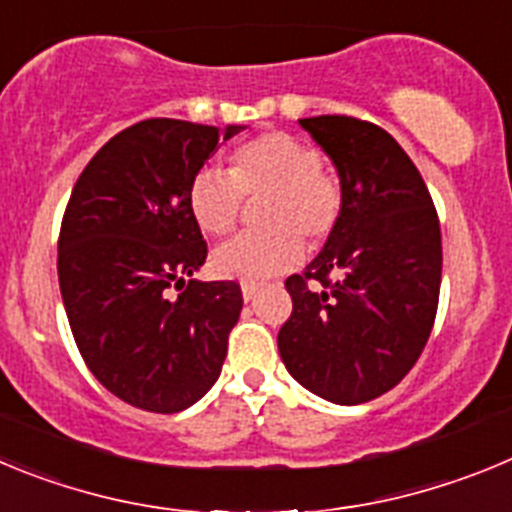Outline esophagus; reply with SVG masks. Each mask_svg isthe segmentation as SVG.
<instances>
[{"label":"esophagus","mask_w":512,"mask_h":512,"mask_svg":"<svg viewBox=\"0 0 512 512\" xmlns=\"http://www.w3.org/2000/svg\"><path fill=\"white\" fill-rule=\"evenodd\" d=\"M259 284H243V287H241V295H243V300H246V302H251L253 300V297H256V295H259Z\"/></svg>","instance_id":"34e87169"}]
</instances>
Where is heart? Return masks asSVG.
<instances>
[{"label": "heart", "instance_id": "obj_1", "mask_svg": "<svg viewBox=\"0 0 512 512\" xmlns=\"http://www.w3.org/2000/svg\"><path fill=\"white\" fill-rule=\"evenodd\" d=\"M318 148L282 130L246 140L228 158V176L217 169L194 174L187 192L189 215L210 238L233 233L243 200H256V220L264 230L241 235L212 253L217 277L256 284L302 261L300 235L323 243L341 220L343 189L325 171Z\"/></svg>", "mask_w": 512, "mask_h": 512}]
</instances>
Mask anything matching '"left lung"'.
Returning a JSON list of instances; mask_svg holds the SVG:
<instances>
[{"label": "left lung", "instance_id": "1", "mask_svg": "<svg viewBox=\"0 0 512 512\" xmlns=\"http://www.w3.org/2000/svg\"><path fill=\"white\" fill-rule=\"evenodd\" d=\"M336 166L343 210L323 251L287 279L279 330L287 372L312 395L359 405L392 390L423 354L441 289L431 194L387 130L346 115L300 120Z\"/></svg>", "mask_w": 512, "mask_h": 512}]
</instances>
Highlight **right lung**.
I'll use <instances>...</instances> for the list:
<instances>
[{"label": "right lung", "instance_id": "obj_1", "mask_svg": "<svg viewBox=\"0 0 512 512\" xmlns=\"http://www.w3.org/2000/svg\"><path fill=\"white\" fill-rule=\"evenodd\" d=\"M241 130L143 120L107 140L71 192L58 238L63 307L89 372L133 408L179 413L220 377L243 297L235 282H187L207 259L187 192Z\"/></svg>", "mask_w": 512, "mask_h": 512}]
</instances>
